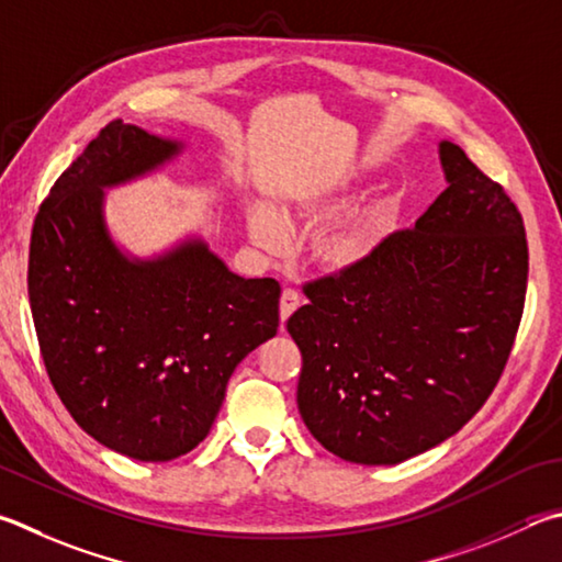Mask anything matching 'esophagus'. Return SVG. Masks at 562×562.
Listing matches in <instances>:
<instances>
[{"label": "esophagus", "mask_w": 562, "mask_h": 562, "mask_svg": "<svg viewBox=\"0 0 562 562\" xmlns=\"http://www.w3.org/2000/svg\"><path fill=\"white\" fill-rule=\"evenodd\" d=\"M300 307V292L294 288H284L282 290V297H280V316L282 322L288 319V316Z\"/></svg>", "instance_id": "34e87169"}]
</instances>
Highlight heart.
<instances>
[{
	"label": "heart",
	"instance_id": "1",
	"mask_svg": "<svg viewBox=\"0 0 562 562\" xmlns=\"http://www.w3.org/2000/svg\"><path fill=\"white\" fill-rule=\"evenodd\" d=\"M252 240L260 248L278 252L288 243L282 223L272 216L270 211H255L250 218ZM381 243V216L379 211H363L356 216L326 226L319 233H314L310 243V258L314 265L324 270L344 272L359 268L373 255Z\"/></svg>",
	"mask_w": 562,
	"mask_h": 562
}]
</instances>
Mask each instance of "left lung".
<instances>
[{
  "mask_svg": "<svg viewBox=\"0 0 562 562\" xmlns=\"http://www.w3.org/2000/svg\"><path fill=\"white\" fill-rule=\"evenodd\" d=\"M440 159L450 187L415 228L304 284L310 302L288 319L302 420L346 462L395 464L445 442L514 349L528 282L521 211L462 147L442 142Z\"/></svg>",
  "mask_w": 562,
  "mask_h": 562,
  "instance_id": "left-lung-1",
  "label": "left lung"
}]
</instances>
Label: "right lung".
<instances>
[{
    "label": "right lung",
    "instance_id": "right-lung-1",
    "mask_svg": "<svg viewBox=\"0 0 562 562\" xmlns=\"http://www.w3.org/2000/svg\"><path fill=\"white\" fill-rule=\"evenodd\" d=\"M177 151V142L108 122L41 201L29 246L50 385L93 440L142 462L191 452L231 373L280 324V282L238 278L201 240L142 262L110 240L103 189Z\"/></svg>",
    "mask_w": 562,
    "mask_h": 562
}]
</instances>
